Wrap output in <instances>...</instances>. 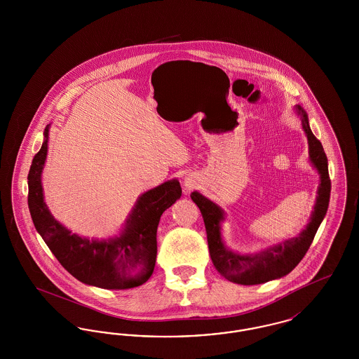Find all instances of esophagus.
I'll use <instances>...</instances> for the list:
<instances>
[{"instance_id":"1","label":"esophagus","mask_w":359,"mask_h":359,"mask_svg":"<svg viewBox=\"0 0 359 359\" xmlns=\"http://www.w3.org/2000/svg\"><path fill=\"white\" fill-rule=\"evenodd\" d=\"M195 184L196 183H195V180L192 177H186L184 179V191L189 192L192 188L195 187Z\"/></svg>"}]
</instances>
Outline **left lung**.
<instances>
[{
  "mask_svg": "<svg viewBox=\"0 0 359 359\" xmlns=\"http://www.w3.org/2000/svg\"><path fill=\"white\" fill-rule=\"evenodd\" d=\"M296 110L300 116L303 129L308 138L309 160L320 175V184L318 188L313 212L306 229L297 237L287 239L256 255H239L231 252L224 246L221 236V222L224 219L222 208L196 191L191 194V199L199 207L205 221L208 250L212 264L215 269L231 283L241 285H256L280 278L292 272L306 256L325 217L331 192L327 156L322 142L313 136L309 128L307 113L302 106H296Z\"/></svg>",
  "mask_w": 359,
  "mask_h": 359,
  "instance_id": "obj_1",
  "label": "left lung"
}]
</instances>
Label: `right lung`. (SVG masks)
Segmentation results:
<instances>
[{
    "instance_id": "add662e5",
    "label": "right lung",
    "mask_w": 359,
    "mask_h": 359,
    "mask_svg": "<svg viewBox=\"0 0 359 359\" xmlns=\"http://www.w3.org/2000/svg\"><path fill=\"white\" fill-rule=\"evenodd\" d=\"M50 126L34 154L28 173V207L37 233L62 266L79 281L103 290H129L148 281L154 273L156 233L163 212L180 196L177 180H170L142 194L120 237L107 241L82 238L57 222L44 203L41 172L48 149Z\"/></svg>"
}]
</instances>
